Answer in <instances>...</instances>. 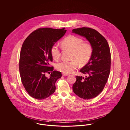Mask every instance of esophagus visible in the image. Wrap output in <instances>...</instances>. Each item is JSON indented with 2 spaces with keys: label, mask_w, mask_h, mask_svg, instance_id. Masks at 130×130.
<instances>
[{
  "label": "esophagus",
  "mask_w": 130,
  "mask_h": 130,
  "mask_svg": "<svg viewBox=\"0 0 130 130\" xmlns=\"http://www.w3.org/2000/svg\"><path fill=\"white\" fill-rule=\"evenodd\" d=\"M62 75H63V76H67L69 75V74H65V73H63L62 74Z\"/></svg>",
  "instance_id": "34e87169"
}]
</instances>
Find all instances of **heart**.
<instances>
[{
	"instance_id": "b5f03b06",
	"label": "heart",
	"mask_w": 130,
	"mask_h": 130,
	"mask_svg": "<svg viewBox=\"0 0 130 130\" xmlns=\"http://www.w3.org/2000/svg\"><path fill=\"white\" fill-rule=\"evenodd\" d=\"M83 40L75 36H69L62 41L63 47L72 51L70 61H63L56 64V68L58 71L65 74L73 73L78 66V62L81 65H84L89 61L93 52L92 45L83 42ZM53 58L57 60L60 57V50L57 44H54L51 49Z\"/></svg>"
}]
</instances>
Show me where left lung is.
<instances>
[{
	"label": "left lung",
	"instance_id": "8db88e82",
	"mask_svg": "<svg viewBox=\"0 0 130 130\" xmlns=\"http://www.w3.org/2000/svg\"><path fill=\"white\" fill-rule=\"evenodd\" d=\"M72 31L85 37L93 48L89 61L80 70L87 75L76 76L73 90L81 99H92L103 91L109 78L111 62L110 47L105 37L94 29L82 27Z\"/></svg>",
	"mask_w": 130,
	"mask_h": 130
}]
</instances>
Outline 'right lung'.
Masks as SVG:
<instances>
[{
    "label": "right lung",
    "instance_id": "1",
    "mask_svg": "<svg viewBox=\"0 0 130 130\" xmlns=\"http://www.w3.org/2000/svg\"><path fill=\"white\" fill-rule=\"evenodd\" d=\"M66 31L65 28H38L22 44L19 57L20 75L26 91L34 99H45L56 90V81L62 74L50 66L53 61L51 49ZM50 73V78L45 76L46 73Z\"/></svg>",
    "mask_w": 130,
    "mask_h": 130
}]
</instances>
